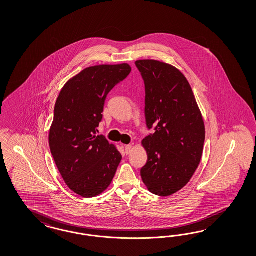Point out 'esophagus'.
<instances>
[{"label": "esophagus", "mask_w": 256, "mask_h": 256, "mask_svg": "<svg viewBox=\"0 0 256 256\" xmlns=\"http://www.w3.org/2000/svg\"><path fill=\"white\" fill-rule=\"evenodd\" d=\"M132 144H128V146H126V147H124V152H126V154H128L130 152V151H132Z\"/></svg>", "instance_id": "34e87169"}]
</instances>
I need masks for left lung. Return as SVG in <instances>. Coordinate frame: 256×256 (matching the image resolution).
<instances>
[{
	"instance_id": "1",
	"label": "left lung",
	"mask_w": 256,
	"mask_h": 256,
	"mask_svg": "<svg viewBox=\"0 0 256 256\" xmlns=\"http://www.w3.org/2000/svg\"><path fill=\"white\" fill-rule=\"evenodd\" d=\"M146 86V124L154 133L142 140L148 160L140 176L148 190L168 196L186 186L200 165L205 126L186 76L170 64L137 60Z\"/></svg>"
}]
</instances>
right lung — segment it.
<instances>
[{
	"mask_svg": "<svg viewBox=\"0 0 256 256\" xmlns=\"http://www.w3.org/2000/svg\"><path fill=\"white\" fill-rule=\"evenodd\" d=\"M130 72L126 63L86 68L66 83L56 102L50 151L66 184L83 198L105 191L121 162V154L97 135V128L107 95Z\"/></svg>",
	"mask_w": 256,
	"mask_h": 256,
	"instance_id": "right-lung-1",
	"label": "right lung"
}]
</instances>
